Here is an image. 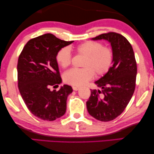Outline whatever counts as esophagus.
<instances>
[{"label":"esophagus","mask_w":154,"mask_h":154,"mask_svg":"<svg viewBox=\"0 0 154 154\" xmlns=\"http://www.w3.org/2000/svg\"><path fill=\"white\" fill-rule=\"evenodd\" d=\"M72 89L74 91H78L79 89V87H77V86H73L72 87Z\"/></svg>","instance_id":"esophagus-1"}]
</instances>
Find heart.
Returning a JSON list of instances; mask_svg holds the SVG:
<instances>
[{"label":"heart","instance_id":"heart-1","mask_svg":"<svg viewBox=\"0 0 154 154\" xmlns=\"http://www.w3.org/2000/svg\"><path fill=\"white\" fill-rule=\"evenodd\" d=\"M77 54L84 57L82 61V68H73L64 74V81L69 85L81 86L94 77L102 76L111 67L114 53L111 48L104 46L102 43L87 41L75 48ZM57 61L60 67L66 68L72 61V54L69 47H63L57 52Z\"/></svg>","mask_w":154,"mask_h":154}]
</instances>
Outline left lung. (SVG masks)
Masks as SVG:
<instances>
[{"label": "left lung", "mask_w": 154, "mask_h": 154, "mask_svg": "<svg viewBox=\"0 0 154 154\" xmlns=\"http://www.w3.org/2000/svg\"><path fill=\"white\" fill-rule=\"evenodd\" d=\"M106 39L114 53L113 64L106 74L95 82L102 90L91 89L87 102L89 114L101 122H110L125 110L134 94L137 66L130 43L121 34L108 32L92 39Z\"/></svg>", "instance_id": "8db88e82"}]
</instances>
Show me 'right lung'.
Wrapping results in <instances>:
<instances>
[{
	"label": "right lung",
	"instance_id": "right-lung-1",
	"mask_svg": "<svg viewBox=\"0 0 154 154\" xmlns=\"http://www.w3.org/2000/svg\"><path fill=\"white\" fill-rule=\"evenodd\" d=\"M73 41L61 40L47 33L28 42L17 61V84L20 95L32 115L45 121H54L66 111L67 96L72 88L64 85L51 91V86L61 82L56 56L59 50Z\"/></svg>",
	"mask_w": 154,
	"mask_h": 154
}]
</instances>
